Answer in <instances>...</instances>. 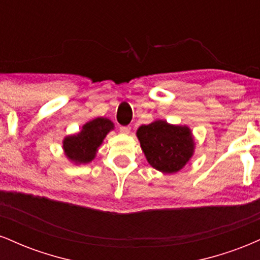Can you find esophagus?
Returning <instances> with one entry per match:
<instances>
[{"instance_id":"34e87169","label":"esophagus","mask_w":260,"mask_h":260,"mask_svg":"<svg viewBox=\"0 0 260 260\" xmlns=\"http://www.w3.org/2000/svg\"><path fill=\"white\" fill-rule=\"evenodd\" d=\"M120 132H121L122 134H129V133H131V127H128V126H126V127H121V128H120Z\"/></svg>"}]
</instances>
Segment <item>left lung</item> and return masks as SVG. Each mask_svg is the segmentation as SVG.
I'll list each match as a JSON object with an SVG mask.
<instances>
[{
	"mask_svg": "<svg viewBox=\"0 0 260 260\" xmlns=\"http://www.w3.org/2000/svg\"><path fill=\"white\" fill-rule=\"evenodd\" d=\"M137 138L149 165L162 174L181 171L194 155V136L186 124L156 120L142 124L137 129Z\"/></svg>",
	"mask_w": 260,
	"mask_h": 260,
	"instance_id": "1",
	"label": "left lung"
}]
</instances>
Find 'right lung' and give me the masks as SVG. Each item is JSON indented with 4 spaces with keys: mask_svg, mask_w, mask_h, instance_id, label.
<instances>
[{
    "mask_svg": "<svg viewBox=\"0 0 260 260\" xmlns=\"http://www.w3.org/2000/svg\"><path fill=\"white\" fill-rule=\"evenodd\" d=\"M115 124L110 118L96 117L83 124L78 133L66 136L62 140V149L68 161L74 165L89 164L96 156L104 139Z\"/></svg>",
    "mask_w": 260,
    "mask_h": 260,
    "instance_id": "1",
    "label": "right lung"
}]
</instances>
